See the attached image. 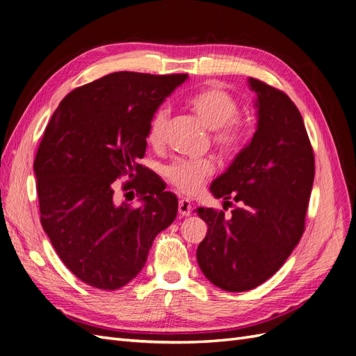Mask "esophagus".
<instances>
[{"label": "esophagus", "mask_w": 356, "mask_h": 356, "mask_svg": "<svg viewBox=\"0 0 356 356\" xmlns=\"http://www.w3.org/2000/svg\"><path fill=\"white\" fill-rule=\"evenodd\" d=\"M178 212L181 217H188L191 213V203L188 199H181L178 203Z\"/></svg>", "instance_id": "1"}]
</instances>
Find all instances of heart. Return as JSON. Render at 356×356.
Wrapping results in <instances>:
<instances>
[{
	"label": "heart",
	"mask_w": 356,
	"mask_h": 356,
	"mask_svg": "<svg viewBox=\"0 0 356 356\" xmlns=\"http://www.w3.org/2000/svg\"><path fill=\"white\" fill-rule=\"evenodd\" d=\"M188 108L199 120L213 131L212 141L224 156H236L246 144L243 127L238 123L241 114L239 104L233 96L220 88L203 89L187 101ZM168 110L159 108L154 111L147 126V143L160 147L165 141L168 126ZM211 160H177L169 165L165 175L169 182L179 191L193 195L196 193L208 177L213 174Z\"/></svg>",
	"instance_id": "1"
}]
</instances>
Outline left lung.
Returning <instances> with one entry per match:
<instances>
[{
	"mask_svg": "<svg viewBox=\"0 0 356 356\" xmlns=\"http://www.w3.org/2000/svg\"><path fill=\"white\" fill-rule=\"evenodd\" d=\"M248 81L257 93V131L211 184L215 197H233L239 207L229 218L196 209L208 224L196 252L200 270L230 293L261 285L286 261L303 236L315 178L314 149L296 104L260 80Z\"/></svg>",
	"mask_w": 356,
	"mask_h": 356,
	"instance_id": "1",
	"label": "left lung"
}]
</instances>
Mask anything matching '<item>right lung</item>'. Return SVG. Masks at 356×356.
I'll return each mask as SVG.
<instances>
[{"label": "right lung", "mask_w": 356, "mask_h": 356, "mask_svg": "<svg viewBox=\"0 0 356 356\" xmlns=\"http://www.w3.org/2000/svg\"><path fill=\"white\" fill-rule=\"evenodd\" d=\"M187 77L113 72L70 92L50 118L34 160L40 220L84 284L113 291L131 282L177 217V196L139 159L149 118ZM120 177L139 207L116 203Z\"/></svg>", "instance_id": "add662e5"}]
</instances>
